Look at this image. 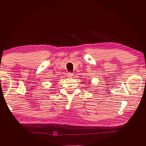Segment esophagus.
<instances>
[{
	"instance_id": "esophagus-1",
	"label": "esophagus",
	"mask_w": 146,
	"mask_h": 146,
	"mask_svg": "<svg viewBox=\"0 0 146 146\" xmlns=\"http://www.w3.org/2000/svg\"><path fill=\"white\" fill-rule=\"evenodd\" d=\"M68 77H71V76H73V74L72 73H71V72H70V73H68Z\"/></svg>"
}]
</instances>
